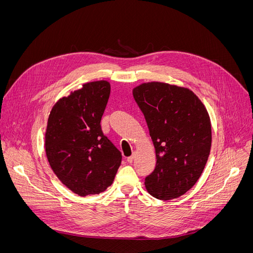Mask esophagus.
Segmentation results:
<instances>
[{"label": "esophagus", "mask_w": 253, "mask_h": 253, "mask_svg": "<svg viewBox=\"0 0 253 253\" xmlns=\"http://www.w3.org/2000/svg\"><path fill=\"white\" fill-rule=\"evenodd\" d=\"M135 157H136V153H133V154L129 156V157H127V163H129V164H132L133 162H134V159H135Z\"/></svg>", "instance_id": "1"}]
</instances>
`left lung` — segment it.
Returning a JSON list of instances; mask_svg holds the SVG:
<instances>
[{
  "instance_id": "8db88e82",
  "label": "left lung",
  "mask_w": 253,
  "mask_h": 253,
  "mask_svg": "<svg viewBox=\"0 0 253 253\" xmlns=\"http://www.w3.org/2000/svg\"><path fill=\"white\" fill-rule=\"evenodd\" d=\"M133 96L154 143L156 167L144 179L148 192L169 201L192 188L208 160L212 134L209 114L189 88L163 82L142 83Z\"/></svg>"
}]
</instances>
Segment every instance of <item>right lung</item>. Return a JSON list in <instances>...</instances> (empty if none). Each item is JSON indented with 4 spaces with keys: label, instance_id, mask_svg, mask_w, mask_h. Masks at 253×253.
<instances>
[{
    "label": "right lung",
    "instance_id": "obj_1",
    "mask_svg": "<svg viewBox=\"0 0 253 253\" xmlns=\"http://www.w3.org/2000/svg\"><path fill=\"white\" fill-rule=\"evenodd\" d=\"M111 94L108 81L83 84L53 105L45 151L53 173L80 196L110 187L121 165V153L103 135L100 121Z\"/></svg>",
    "mask_w": 253,
    "mask_h": 253
}]
</instances>
